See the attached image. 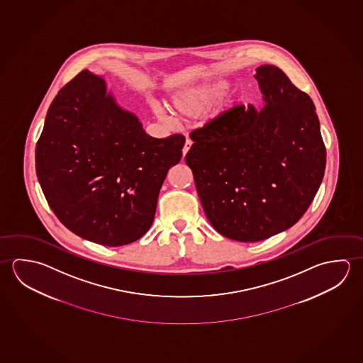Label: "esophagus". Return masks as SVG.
Instances as JSON below:
<instances>
[{
	"label": "esophagus",
	"mask_w": 363,
	"mask_h": 363,
	"mask_svg": "<svg viewBox=\"0 0 363 363\" xmlns=\"http://www.w3.org/2000/svg\"><path fill=\"white\" fill-rule=\"evenodd\" d=\"M191 145H193L191 140H186V141H185L184 147H183V156H185V155L189 152V150L191 148Z\"/></svg>",
	"instance_id": "obj_1"
}]
</instances>
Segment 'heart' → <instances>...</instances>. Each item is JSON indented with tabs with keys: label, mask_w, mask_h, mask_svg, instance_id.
Listing matches in <instances>:
<instances>
[{
	"label": "heart",
	"mask_w": 363,
	"mask_h": 363,
	"mask_svg": "<svg viewBox=\"0 0 363 363\" xmlns=\"http://www.w3.org/2000/svg\"><path fill=\"white\" fill-rule=\"evenodd\" d=\"M228 87L230 82L225 79H217L196 86L185 87L172 92L167 100V108L174 117L183 121L202 117L203 114L211 111L225 96ZM155 113L157 117H164V111L161 108H156Z\"/></svg>",
	"instance_id": "heart-1"
}]
</instances>
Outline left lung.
<instances>
[{
	"label": "left lung",
	"instance_id": "8db88e82",
	"mask_svg": "<svg viewBox=\"0 0 363 363\" xmlns=\"http://www.w3.org/2000/svg\"><path fill=\"white\" fill-rule=\"evenodd\" d=\"M255 71L264 106L225 111L193 132L185 156L211 225L241 242L292 228L313 202L325 170L311 98L276 66Z\"/></svg>",
	"mask_w": 363,
	"mask_h": 363
}]
</instances>
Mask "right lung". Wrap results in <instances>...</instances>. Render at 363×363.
Wrapping results in <instances>:
<instances>
[{
  "label": "right lung",
  "mask_w": 363,
  "mask_h": 363,
  "mask_svg": "<svg viewBox=\"0 0 363 363\" xmlns=\"http://www.w3.org/2000/svg\"><path fill=\"white\" fill-rule=\"evenodd\" d=\"M184 135L155 138L87 69L52 101L35 150L38 180L58 220L82 239L122 246L154 222Z\"/></svg>",
  "instance_id": "obj_1"
}]
</instances>
